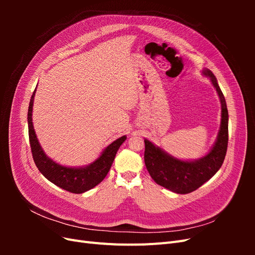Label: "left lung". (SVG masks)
<instances>
[{"label": "left lung", "instance_id": "left-lung-1", "mask_svg": "<svg viewBox=\"0 0 255 255\" xmlns=\"http://www.w3.org/2000/svg\"><path fill=\"white\" fill-rule=\"evenodd\" d=\"M203 73L211 79L221 102L220 129L211 151L196 160H181L144 139V164L151 177L160 186L181 195L189 194L210 180L222 166L228 149L229 114L226 99L213 72L205 69Z\"/></svg>", "mask_w": 255, "mask_h": 255}]
</instances>
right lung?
<instances>
[{
	"instance_id": "add662e5",
	"label": "right lung",
	"mask_w": 255,
	"mask_h": 255,
	"mask_svg": "<svg viewBox=\"0 0 255 255\" xmlns=\"http://www.w3.org/2000/svg\"><path fill=\"white\" fill-rule=\"evenodd\" d=\"M35 91L36 89L33 92L32 98H30L27 113V122L30 150H32L33 158L38 170L42 173L44 177H47L50 182L55 184L56 186L67 191H70L72 194H83V192L94 188L99 183H101L106 174L109 173L115 159L116 153L119 150L120 145L126 141L127 136L118 138L117 140L112 142L109 146H106V149H104L100 157L86 167L70 168L61 166L48 157L47 154L43 152L40 143L38 142L32 121Z\"/></svg>"
}]
</instances>
